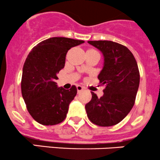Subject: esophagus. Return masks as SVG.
Returning <instances> with one entry per match:
<instances>
[{
  "label": "esophagus",
  "mask_w": 160,
  "mask_h": 160,
  "mask_svg": "<svg viewBox=\"0 0 160 160\" xmlns=\"http://www.w3.org/2000/svg\"><path fill=\"white\" fill-rule=\"evenodd\" d=\"M77 91H78V93H79V92H80L81 90H83V88L82 86H80V85H77Z\"/></svg>",
  "instance_id": "esophagus-1"
}]
</instances>
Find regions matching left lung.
Segmentation results:
<instances>
[{"mask_svg": "<svg viewBox=\"0 0 160 160\" xmlns=\"http://www.w3.org/2000/svg\"><path fill=\"white\" fill-rule=\"evenodd\" d=\"M88 43L104 55V67L98 79L105 88L100 98L91 92L92 98L85 109L92 123L112 126L122 122L135 104L140 80L138 64L132 52L123 45L107 40Z\"/></svg>", "mask_w": 160, "mask_h": 160, "instance_id": "8db88e82", "label": "left lung"}]
</instances>
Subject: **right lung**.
Listing matches in <instances>:
<instances>
[{
    "label": "right lung",
    "mask_w": 160,
    "mask_h": 160,
    "mask_svg": "<svg viewBox=\"0 0 160 160\" xmlns=\"http://www.w3.org/2000/svg\"><path fill=\"white\" fill-rule=\"evenodd\" d=\"M83 42L53 37L38 43L28 55L22 70V93L27 110L41 125H57L67 117L77 88L74 85L70 90L58 88L56 80L65 66L68 50Z\"/></svg>",
    "instance_id": "add662e5"
}]
</instances>
